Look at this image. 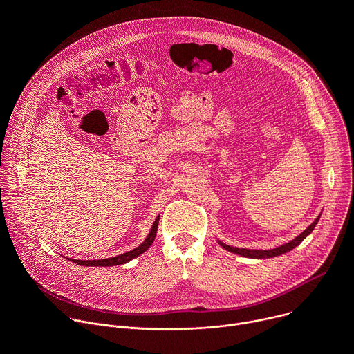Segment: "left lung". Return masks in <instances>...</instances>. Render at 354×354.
I'll return each mask as SVG.
<instances>
[{
	"instance_id": "left-lung-1",
	"label": "left lung",
	"mask_w": 354,
	"mask_h": 354,
	"mask_svg": "<svg viewBox=\"0 0 354 354\" xmlns=\"http://www.w3.org/2000/svg\"><path fill=\"white\" fill-rule=\"evenodd\" d=\"M319 218H321V214L314 220L313 224H310L299 235H297V236L292 238L291 241H288V242H286V243H283V245H280V246L272 248V249H246V248H236V246L227 245V243H224V242L220 241V239H217V241H218V243H220L224 249H227V250L232 252V254H236V255H239V257H242V258H250V259H269V258L280 257V255L286 254V252H290L291 249H294L295 246H298L302 241H304V239L314 231V228H315V225L318 224Z\"/></svg>"
}]
</instances>
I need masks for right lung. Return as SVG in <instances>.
Here are the masks:
<instances>
[{"label":"right lung","instance_id":"right-lung-1","mask_svg":"<svg viewBox=\"0 0 354 354\" xmlns=\"http://www.w3.org/2000/svg\"><path fill=\"white\" fill-rule=\"evenodd\" d=\"M158 221H160V214L157 216L156 221L153 223V225H151V230L147 235V238L134 249L126 252V254H122V255H118V257H113V258H106V259H95V261H81V259H71V258H67L70 262H74L80 266H97V268H108V266H118V265H123V263H127L130 261H133L134 258L140 257L141 254H144V252L153 245L154 239H156V235H157V231H158Z\"/></svg>","mask_w":354,"mask_h":354}]
</instances>
